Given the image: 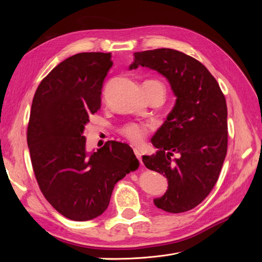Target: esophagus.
<instances>
[{
	"label": "esophagus",
	"instance_id": "1",
	"mask_svg": "<svg viewBox=\"0 0 262 262\" xmlns=\"http://www.w3.org/2000/svg\"><path fill=\"white\" fill-rule=\"evenodd\" d=\"M133 150H134V154H136V156L138 157V160H139L140 163L142 164V154H141V152H140V150H139L138 148H134Z\"/></svg>",
	"mask_w": 262,
	"mask_h": 262
}]
</instances>
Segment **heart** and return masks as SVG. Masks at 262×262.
<instances>
[{
  "label": "heart",
  "mask_w": 262,
  "mask_h": 262,
  "mask_svg": "<svg viewBox=\"0 0 262 262\" xmlns=\"http://www.w3.org/2000/svg\"><path fill=\"white\" fill-rule=\"evenodd\" d=\"M148 83H152L155 85L161 86L164 90V87L162 86L161 83H158L156 81H149ZM147 126L144 124H140L136 122H131V123H126L124 124L122 128L120 129V133L123 137H125L129 141H131L134 144H141L143 142L147 136Z\"/></svg>",
  "instance_id": "heart-1"
}]
</instances>
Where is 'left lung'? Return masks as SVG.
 I'll use <instances>...</instances> for the list:
<instances>
[{
    "label": "left lung",
    "mask_w": 262,
    "mask_h": 262,
    "mask_svg": "<svg viewBox=\"0 0 262 262\" xmlns=\"http://www.w3.org/2000/svg\"><path fill=\"white\" fill-rule=\"evenodd\" d=\"M130 70L140 66L167 78L176 104L157 130L155 155L143 156L150 170L168 180L158 209L181 213L195 208L216 184L227 152V106L219 83L201 62L177 50L134 52ZM176 156V158H173Z\"/></svg>",
    "instance_id": "8db88e82"
}]
</instances>
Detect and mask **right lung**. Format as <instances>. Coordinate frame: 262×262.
<instances>
[{
    "label": "right lung",
    "instance_id": "1",
    "mask_svg": "<svg viewBox=\"0 0 262 262\" xmlns=\"http://www.w3.org/2000/svg\"><path fill=\"white\" fill-rule=\"evenodd\" d=\"M112 53L82 52L55 67L39 84L31 104L27 143L42 194L63 216L89 221L108 208L115 185L137 170L125 143L107 141L86 152L90 116L100 109L101 89Z\"/></svg>",
    "mask_w": 262,
    "mask_h": 262
}]
</instances>
